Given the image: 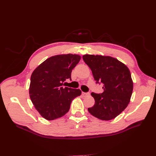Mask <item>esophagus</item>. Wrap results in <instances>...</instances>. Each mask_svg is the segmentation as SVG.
I'll use <instances>...</instances> for the list:
<instances>
[{
    "mask_svg": "<svg viewBox=\"0 0 156 156\" xmlns=\"http://www.w3.org/2000/svg\"><path fill=\"white\" fill-rule=\"evenodd\" d=\"M90 95V93L89 92H82V95H83L84 97H85V96H87V95Z\"/></svg>",
    "mask_w": 156,
    "mask_h": 156,
    "instance_id": "obj_1",
    "label": "esophagus"
}]
</instances>
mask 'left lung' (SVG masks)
<instances>
[{"label": "left lung", "mask_w": 156, "mask_h": 156, "mask_svg": "<svg viewBox=\"0 0 156 156\" xmlns=\"http://www.w3.org/2000/svg\"><path fill=\"white\" fill-rule=\"evenodd\" d=\"M83 59L104 89L101 94H91L95 104L88 109V112L101 120L115 118L126 108L132 95L133 82L128 68L109 55L85 54Z\"/></svg>", "instance_id": "obj_1"}]
</instances>
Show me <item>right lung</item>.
<instances>
[{"label":"right lung","instance_id":"1","mask_svg":"<svg viewBox=\"0 0 156 156\" xmlns=\"http://www.w3.org/2000/svg\"><path fill=\"white\" fill-rule=\"evenodd\" d=\"M81 59L78 54L52 56L33 71L29 87L30 99L39 114L47 120L59 118L66 114L71 101L81 94L80 89L64 87V81Z\"/></svg>","mask_w":156,"mask_h":156}]
</instances>
